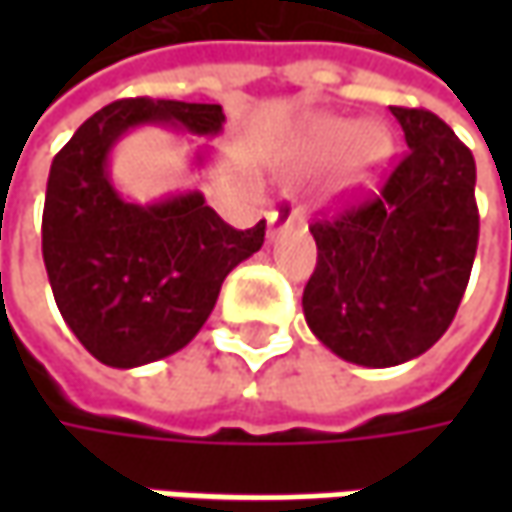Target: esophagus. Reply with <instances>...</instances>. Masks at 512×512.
<instances>
[{"label": "esophagus", "instance_id": "34e87169", "mask_svg": "<svg viewBox=\"0 0 512 512\" xmlns=\"http://www.w3.org/2000/svg\"><path fill=\"white\" fill-rule=\"evenodd\" d=\"M267 222H270V236H273V233H276V230H282V227L302 225V222H305V213H302V207L296 205L290 196H285L276 210H270Z\"/></svg>", "mask_w": 512, "mask_h": 512}]
</instances>
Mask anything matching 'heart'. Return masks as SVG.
Wrapping results in <instances>:
<instances>
[{
  "label": "heart",
  "mask_w": 512,
  "mask_h": 512,
  "mask_svg": "<svg viewBox=\"0 0 512 512\" xmlns=\"http://www.w3.org/2000/svg\"><path fill=\"white\" fill-rule=\"evenodd\" d=\"M305 150L316 162H333L353 153V179L367 182L390 156V133L382 125L359 119H319L305 136Z\"/></svg>",
  "instance_id": "obj_1"
}]
</instances>
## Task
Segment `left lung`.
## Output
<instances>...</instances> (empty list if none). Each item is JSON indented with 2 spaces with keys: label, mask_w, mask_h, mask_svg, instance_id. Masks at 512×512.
Wrapping results in <instances>:
<instances>
[{
  "label": "left lung",
  "mask_w": 512,
  "mask_h": 512,
  "mask_svg": "<svg viewBox=\"0 0 512 512\" xmlns=\"http://www.w3.org/2000/svg\"><path fill=\"white\" fill-rule=\"evenodd\" d=\"M407 153L379 196L310 227L307 327L339 359L396 367L450 327L479 245L476 162L430 110L390 108Z\"/></svg>",
  "instance_id": "obj_1"
}]
</instances>
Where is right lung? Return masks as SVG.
<instances>
[{
  "label": "right lung",
  "instance_id": "obj_1",
  "mask_svg": "<svg viewBox=\"0 0 512 512\" xmlns=\"http://www.w3.org/2000/svg\"><path fill=\"white\" fill-rule=\"evenodd\" d=\"M216 139L222 105L122 99L96 110L56 153L42 213V256L56 307L108 367L130 370L182 350L213 313L225 276L265 242V219L233 230L199 190L139 205L110 179V153L139 128ZM213 150L199 145L193 165Z\"/></svg>",
  "mask_w": 512,
  "mask_h": 512
}]
</instances>
